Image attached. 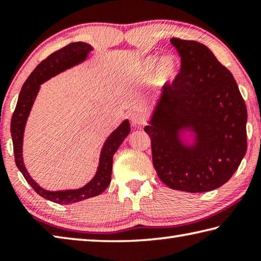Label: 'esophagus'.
I'll list each match as a JSON object with an SVG mask.
<instances>
[{"instance_id": "esophagus-1", "label": "esophagus", "mask_w": 261, "mask_h": 261, "mask_svg": "<svg viewBox=\"0 0 261 261\" xmlns=\"http://www.w3.org/2000/svg\"><path fill=\"white\" fill-rule=\"evenodd\" d=\"M131 122L135 126H140L144 124V118L140 114L135 113V114H132V116H131Z\"/></svg>"}]
</instances>
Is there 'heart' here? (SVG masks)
Returning a JSON list of instances; mask_svg holds the SVG:
<instances>
[{
	"label": "heart",
	"mask_w": 261,
	"mask_h": 261,
	"mask_svg": "<svg viewBox=\"0 0 261 261\" xmlns=\"http://www.w3.org/2000/svg\"><path fill=\"white\" fill-rule=\"evenodd\" d=\"M180 71V60L176 55L169 54L160 57L147 56L141 62L138 74L141 78H149L154 73L153 81L159 86H166L177 78Z\"/></svg>",
	"instance_id": "b5f03b06"
}]
</instances>
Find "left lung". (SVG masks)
I'll list each match as a JSON object with an SVG mask.
<instances>
[{
    "instance_id": "8db88e82",
    "label": "left lung",
    "mask_w": 261,
    "mask_h": 261,
    "mask_svg": "<svg viewBox=\"0 0 261 261\" xmlns=\"http://www.w3.org/2000/svg\"><path fill=\"white\" fill-rule=\"evenodd\" d=\"M180 72L166 85L148 125L153 166L167 187L206 192L230 179L246 153L247 112L237 83L208 47L170 39Z\"/></svg>"
}]
</instances>
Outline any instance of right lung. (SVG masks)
Instances as JSON below:
<instances>
[{
  "label": "right lung",
  "mask_w": 261,
  "mask_h": 261,
  "mask_svg": "<svg viewBox=\"0 0 261 261\" xmlns=\"http://www.w3.org/2000/svg\"><path fill=\"white\" fill-rule=\"evenodd\" d=\"M93 50V47L86 42H72L70 45L61 48L57 51L43 60L33 72L26 79L17 101L16 109L11 118V137L14 144L15 162L16 166L23 174L28 183L34 189L39 196L47 200L54 201L56 204L67 205L73 204L88 198L99 196L102 193L112 180L113 170V156L117 151L123 140L130 134V123L127 120L123 121L116 130H114L106 139L102 148H101L99 166L96 169L94 177L84 187L73 190H61V191H48L42 189L35 180L31 177L26 170L23 160V139L25 125L28 122L31 109L33 107L35 98L40 90V85L56 74L65 71L74 65H78L86 61L90 51Z\"/></svg>",
  "instance_id": "right-lung-1"
}]
</instances>
